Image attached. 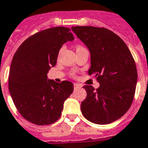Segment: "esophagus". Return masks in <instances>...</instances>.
Listing matches in <instances>:
<instances>
[{
  "label": "esophagus",
  "mask_w": 148,
  "mask_h": 148,
  "mask_svg": "<svg viewBox=\"0 0 148 148\" xmlns=\"http://www.w3.org/2000/svg\"><path fill=\"white\" fill-rule=\"evenodd\" d=\"M82 87V85L81 84H74V89H77V88H81Z\"/></svg>",
  "instance_id": "obj_1"
}]
</instances>
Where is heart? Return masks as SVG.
I'll list each match as a JSON object with an SVG mask.
<instances>
[{"label": "heart", "instance_id": "heart-1", "mask_svg": "<svg viewBox=\"0 0 148 148\" xmlns=\"http://www.w3.org/2000/svg\"><path fill=\"white\" fill-rule=\"evenodd\" d=\"M79 47H81V46H77V48H79Z\"/></svg>", "mask_w": 148, "mask_h": 148}]
</instances>
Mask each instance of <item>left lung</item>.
I'll return each mask as SVG.
<instances>
[{
  "label": "left lung",
  "mask_w": 148,
  "mask_h": 148,
  "mask_svg": "<svg viewBox=\"0 0 148 148\" xmlns=\"http://www.w3.org/2000/svg\"><path fill=\"white\" fill-rule=\"evenodd\" d=\"M71 29L88 48V74L100 84L97 89L83 87L87 96L81 105L82 114L94 123H111L128 111L134 100L137 82L134 57L123 40L111 30L94 26Z\"/></svg>",
  "instance_id": "obj_1"
}]
</instances>
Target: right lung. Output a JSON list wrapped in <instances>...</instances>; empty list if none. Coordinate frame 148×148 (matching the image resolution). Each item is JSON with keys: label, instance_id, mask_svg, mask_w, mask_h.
Returning <instances> with one entry per match:
<instances>
[{"label": "right lung", "instance_id": "add662e5", "mask_svg": "<svg viewBox=\"0 0 148 148\" xmlns=\"http://www.w3.org/2000/svg\"><path fill=\"white\" fill-rule=\"evenodd\" d=\"M73 39L69 28H49L25 39L13 56L9 92L19 113L32 123L44 126L57 121L64 101L73 92L71 82L56 83L47 76L63 44Z\"/></svg>", "mask_w": 148, "mask_h": 148}]
</instances>
